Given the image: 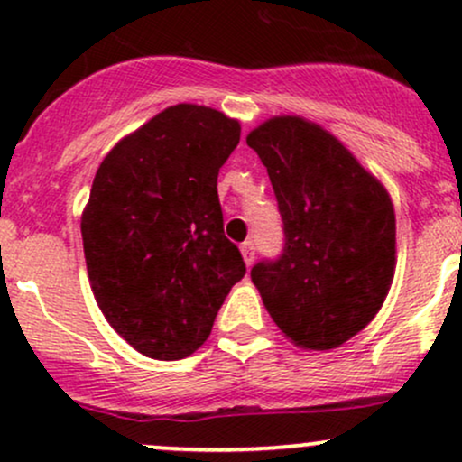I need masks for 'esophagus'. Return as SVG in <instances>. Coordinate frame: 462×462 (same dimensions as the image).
Here are the masks:
<instances>
[{"mask_svg": "<svg viewBox=\"0 0 462 462\" xmlns=\"http://www.w3.org/2000/svg\"><path fill=\"white\" fill-rule=\"evenodd\" d=\"M241 254H243V261H245L247 267H252L254 264V258H256V254H254V245L252 241H245L241 245Z\"/></svg>", "mask_w": 462, "mask_h": 462, "instance_id": "obj_1", "label": "esophagus"}]
</instances>
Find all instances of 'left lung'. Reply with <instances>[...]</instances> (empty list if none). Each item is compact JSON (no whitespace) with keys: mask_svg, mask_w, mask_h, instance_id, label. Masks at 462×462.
Masks as SVG:
<instances>
[{"mask_svg":"<svg viewBox=\"0 0 462 462\" xmlns=\"http://www.w3.org/2000/svg\"><path fill=\"white\" fill-rule=\"evenodd\" d=\"M278 199L284 252L252 282L291 343L326 352L378 315L395 273V210L378 178L304 116H272L247 134Z\"/></svg>","mask_w":462,"mask_h":462,"instance_id":"1","label":"left lung"}]
</instances>
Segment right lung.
<instances>
[{"label": "right lung", "mask_w": 462, "mask_h": 462, "mask_svg": "<svg viewBox=\"0 0 462 462\" xmlns=\"http://www.w3.org/2000/svg\"><path fill=\"white\" fill-rule=\"evenodd\" d=\"M241 124L169 106L106 153L82 213L88 282L106 321L143 356L187 358L245 275L224 235L217 176Z\"/></svg>", "instance_id": "obj_1"}]
</instances>
